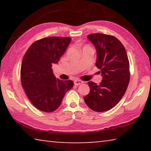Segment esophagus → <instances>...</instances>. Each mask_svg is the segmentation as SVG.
Returning <instances> with one entry per match:
<instances>
[{
	"label": "esophagus",
	"instance_id": "34e87169",
	"mask_svg": "<svg viewBox=\"0 0 151 151\" xmlns=\"http://www.w3.org/2000/svg\"><path fill=\"white\" fill-rule=\"evenodd\" d=\"M82 83H83V82H82V80H75V81H74V84H75L76 86H78V85H80V84H81Z\"/></svg>",
	"mask_w": 151,
	"mask_h": 151
}]
</instances>
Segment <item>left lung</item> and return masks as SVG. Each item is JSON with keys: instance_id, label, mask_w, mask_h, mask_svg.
<instances>
[{"instance_id": "left-lung-1", "label": "left lung", "mask_w": 151, "mask_h": 151, "mask_svg": "<svg viewBox=\"0 0 151 151\" xmlns=\"http://www.w3.org/2000/svg\"><path fill=\"white\" fill-rule=\"evenodd\" d=\"M87 38L97 51L96 67L101 70L102 80L98 85L88 82L90 92L84 96L86 104L93 111L110 110L124 95L130 80L129 61L122 42L115 37L92 34Z\"/></svg>"}]
</instances>
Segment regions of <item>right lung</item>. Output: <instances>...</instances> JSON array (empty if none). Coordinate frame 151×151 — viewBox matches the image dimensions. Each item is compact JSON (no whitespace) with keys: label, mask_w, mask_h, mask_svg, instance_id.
Listing matches in <instances>:
<instances>
[{"label":"right lung","mask_w":151,"mask_h":151,"mask_svg":"<svg viewBox=\"0 0 151 151\" xmlns=\"http://www.w3.org/2000/svg\"><path fill=\"white\" fill-rule=\"evenodd\" d=\"M69 37L53 36L35 41L22 59L20 80L32 104L41 111L51 113L61 104L66 93L73 86L72 80L55 78L51 69L58 63L71 42Z\"/></svg>","instance_id":"1"}]
</instances>
